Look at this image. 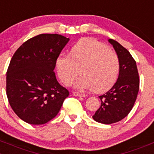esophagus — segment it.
I'll list each match as a JSON object with an SVG mask.
<instances>
[{"instance_id": "1", "label": "esophagus", "mask_w": 154, "mask_h": 154, "mask_svg": "<svg viewBox=\"0 0 154 154\" xmlns=\"http://www.w3.org/2000/svg\"><path fill=\"white\" fill-rule=\"evenodd\" d=\"M73 94L75 97H85V94L81 93H79V92H73Z\"/></svg>"}]
</instances>
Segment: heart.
I'll return each instance as SVG.
<instances>
[{
	"mask_svg": "<svg viewBox=\"0 0 154 154\" xmlns=\"http://www.w3.org/2000/svg\"><path fill=\"white\" fill-rule=\"evenodd\" d=\"M119 59L116 51L106 45L91 38L77 42L70 54H60L56 60V68L60 80L66 86L75 82L79 90L92 88L95 93H103L116 83L119 73Z\"/></svg>",
	"mask_w": 154,
	"mask_h": 154,
	"instance_id": "b5f03b06",
	"label": "heart"
}]
</instances>
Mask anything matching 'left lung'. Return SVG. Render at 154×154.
<instances>
[{
	"mask_svg": "<svg viewBox=\"0 0 154 154\" xmlns=\"http://www.w3.org/2000/svg\"><path fill=\"white\" fill-rule=\"evenodd\" d=\"M119 59V74L112 87L100 96L101 106L93 116L105 125L116 123L125 118L132 109L139 91L138 71L136 61L125 48L115 40L109 39Z\"/></svg>",
	"mask_w": 154,
	"mask_h": 154,
	"instance_id": "obj_1",
	"label": "left lung"
}]
</instances>
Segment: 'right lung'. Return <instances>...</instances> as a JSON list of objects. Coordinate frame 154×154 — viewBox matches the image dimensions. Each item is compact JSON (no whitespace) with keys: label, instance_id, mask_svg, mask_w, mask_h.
I'll return each instance as SVG.
<instances>
[{"label":"right lung","instance_id":"add662e5","mask_svg":"<svg viewBox=\"0 0 154 154\" xmlns=\"http://www.w3.org/2000/svg\"><path fill=\"white\" fill-rule=\"evenodd\" d=\"M69 40L58 34H40L13 55L7 71V96L12 109L25 122L47 123L69 96L54 72L57 57Z\"/></svg>","mask_w":154,"mask_h":154}]
</instances>
